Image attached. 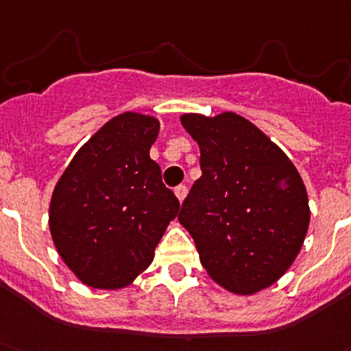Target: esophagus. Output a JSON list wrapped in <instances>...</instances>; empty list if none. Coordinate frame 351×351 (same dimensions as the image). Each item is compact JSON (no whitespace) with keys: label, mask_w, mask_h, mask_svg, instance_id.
<instances>
[{"label":"esophagus","mask_w":351,"mask_h":351,"mask_svg":"<svg viewBox=\"0 0 351 351\" xmlns=\"http://www.w3.org/2000/svg\"><path fill=\"white\" fill-rule=\"evenodd\" d=\"M175 196L178 197V201L182 203V201L185 199V196H187V187H185V185H178V187L175 189Z\"/></svg>","instance_id":"34e87169"}]
</instances>
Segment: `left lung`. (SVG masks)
Masks as SVG:
<instances>
[{
	"mask_svg": "<svg viewBox=\"0 0 351 351\" xmlns=\"http://www.w3.org/2000/svg\"><path fill=\"white\" fill-rule=\"evenodd\" d=\"M199 145V180L178 221L201 265L234 295L272 286L291 267L309 228V199L297 167L256 125L237 112L182 114Z\"/></svg>",
	"mask_w": 351,
	"mask_h": 351,
	"instance_id": "obj_1",
	"label": "left lung"
}]
</instances>
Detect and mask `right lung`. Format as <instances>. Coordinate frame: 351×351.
I'll return each instance as SVG.
<instances>
[{"label":"right lung","mask_w":351,"mask_h":351,"mask_svg":"<svg viewBox=\"0 0 351 351\" xmlns=\"http://www.w3.org/2000/svg\"><path fill=\"white\" fill-rule=\"evenodd\" d=\"M157 118L121 112L70 160L49 205L54 247L79 281L120 289L150 267L180 203L150 158Z\"/></svg>","instance_id":"1"}]
</instances>
